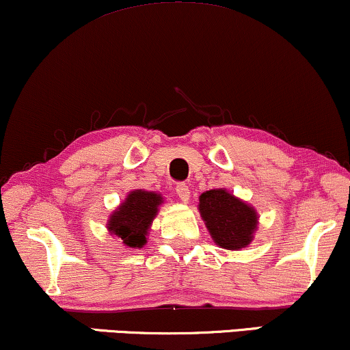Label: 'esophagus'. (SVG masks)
Here are the masks:
<instances>
[{
    "label": "esophagus",
    "instance_id": "obj_1",
    "mask_svg": "<svg viewBox=\"0 0 350 350\" xmlns=\"http://www.w3.org/2000/svg\"><path fill=\"white\" fill-rule=\"evenodd\" d=\"M189 193H191V191H189V188H188L187 183H178V185H176V196H178L183 202H188L189 201Z\"/></svg>",
    "mask_w": 350,
    "mask_h": 350
}]
</instances>
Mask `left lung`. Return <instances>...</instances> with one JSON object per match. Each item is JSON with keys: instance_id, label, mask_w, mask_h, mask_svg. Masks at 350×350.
I'll list each match as a JSON object with an SVG mask.
<instances>
[{"instance_id": "left-lung-1", "label": "left lung", "mask_w": 350, "mask_h": 350, "mask_svg": "<svg viewBox=\"0 0 350 350\" xmlns=\"http://www.w3.org/2000/svg\"><path fill=\"white\" fill-rule=\"evenodd\" d=\"M198 209L217 247L239 252L253 241L260 215L252 204L226 188L201 193Z\"/></svg>"}]
</instances>
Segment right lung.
Masks as SVG:
<instances>
[{"mask_svg": "<svg viewBox=\"0 0 350 350\" xmlns=\"http://www.w3.org/2000/svg\"><path fill=\"white\" fill-rule=\"evenodd\" d=\"M162 204L161 193L133 189L110 214L107 230L126 248H142L148 243L150 226Z\"/></svg>", "mask_w": 350, "mask_h": 350, "instance_id": "obj_1", "label": "right lung"}]
</instances>
